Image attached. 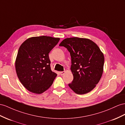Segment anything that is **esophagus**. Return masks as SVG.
I'll return each instance as SVG.
<instances>
[{"mask_svg":"<svg viewBox=\"0 0 125 125\" xmlns=\"http://www.w3.org/2000/svg\"><path fill=\"white\" fill-rule=\"evenodd\" d=\"M65 73V71H62V72H60V74L61 75H63L64 73Z\"/></svg>","mask_w":125,"mask_h":125,"instance_id":"34e87169","label":"esophagus"}]
</instances>
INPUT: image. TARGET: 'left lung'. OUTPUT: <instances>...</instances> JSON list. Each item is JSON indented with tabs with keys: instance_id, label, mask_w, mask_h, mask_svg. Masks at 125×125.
I'll use <instances>...</instances> for the list:
<instances>
[{
	"instance_id": "8db88e82",
	"label": "left lung",
	"mask_w": 125,
	"mask_h": 125,
	"mask_svg": "<svg viewBox=\"0 0 125 125\" xmlns=\"http://www.w3.org/2000/svg\"><path fill=\"white\" fill-rule=\"evenodd\" d=\"M59 46L66 47L71 57V70L73 80L69 84V87L78 94L90 92L102 75L104 54L97 44L88 38H67Z\"/></svg>"
}]
</instances>
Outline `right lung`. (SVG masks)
Returning a JSON list of instances; mask_svg holds the SVG:
<instances>
[{"mask_svg": "<svg viewBox=\"0 0 125 125\" xmlns=\"http://www.w3.org/2000/svg\"><path fill=\"white\" fill-rule=\"evenodd\" d=\"M60 38L42 36L28 38L19 48L15 61L20 81L27 90L36 94L47 90L57 74L51 69L49 54Z\"/></svg>", "mask_w": 125, "mask_h": 125, "instance_id": "right-lung-1", "label": "right lung"}]
</instances>
